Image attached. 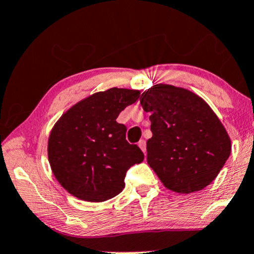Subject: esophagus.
<instances>
[{
    "instance_id": "obj_1",
    "label": "esophagus",
    "mask_w": 254,
    "mask_h": 254,
    "mask_svg": "<svg viewBox=\"0 0 254 254\" xmlns=\"http://www.w3.org/2000/svg\"><path fill=\"white\" fill-rule=\"evenodd\" d=\"M138 146L140 148V150H142V151L145 154V151H146V145H145V140H144V139H140V140H139V142H138Z\"/></svg>"
}]
</instances>
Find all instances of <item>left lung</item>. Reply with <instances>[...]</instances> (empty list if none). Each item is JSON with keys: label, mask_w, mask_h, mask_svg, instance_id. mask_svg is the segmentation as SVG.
<instances>
[{"label": "left lung", "mask_w": 254, "mask_h": 254, "mask_svg": "<svg viewBox=\"0 0 254 254\" xmlns=\"http://www.w3.org/2000/svg\"><path fill=\"white\" fill-rule=\"evenodd\" d=\"M139 102L150 112L146 161L164 187L189 194L214 181L232 143L208 104L187 88L168 84L148 88Z\"/></svg>", "instance_id": "left-lung-1"}]
</instances>
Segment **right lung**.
<instances>
[{
	"label": "right lung",
	"mask_w": 254,
	"mask_h": 254,
	"mask_svg": "<svg viewBox=\"0 0 254 254\" xmlns=\"http://www.w3.org/2000/svg\"><path fill=\"white\" fill-rule=\"evenodd\" d=\"M138 90L112 87L71 106L52 127L48 161L61 187L87 202H103L123 190L127 169L144 160L116 122L138 99Z\"/></svg>",
	"instance_id": "obj_1"
}]
</instances>
